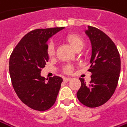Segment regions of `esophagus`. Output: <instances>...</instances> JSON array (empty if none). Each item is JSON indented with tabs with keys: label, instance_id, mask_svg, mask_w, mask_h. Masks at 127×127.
<instances>
[{
	"label": "esophagus",
	"instance_id": "obj_1",
	"mask_svg": "<svg viewBox=\"0 0 127 127\" xmlns=\"http://www.w3.org/2000/svg\"><path fill=\"white\" fill-rule=\"evenodd\" d=\"M69 80H71V78H67V77H64V81L65 82H69Z\"/></svg>",
	"mask_w": 127,
	"mask_h": 127
}]
</instances>
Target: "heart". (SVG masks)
<instances>
[{
  "label": "heart",
  "mask_w": 127,
  "mask_h": 127,
  "mask_svg": "<svg viewBox=\"0 0 127 127\" xmlns=\"http://www.w3.org/2000/svg\"><path fill=\"white\" fill-rule=\"evenodd\" d=\"M66 41L72 46V48L76 51L78 49H82L84 46V41L79 35L76 34H69L65 37ZM48 54L49 56H53L54 54V44L53 42L49 43L48 46ZM65 71L66 73H70L72 71V67L70 66H67L65 68Z\"/></svg>",
  "instance_id": "1"
}]
</instances>
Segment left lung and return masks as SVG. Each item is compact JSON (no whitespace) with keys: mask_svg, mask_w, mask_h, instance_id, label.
Wrapping results in <instances>:
<instances>
[{"mask_svg":"<svg viewBox=\"0 0 127 127\" xmlns=\"http://www.w3.org/2000/svg\"><path fill=\"white\" fill-rule=\"evenodd\" d=\"M85 33L92 45L90 84L80 78L76 93L79 101L89 107H99L108 101L117 88L120 73V58L113 41L100 29L88 26Z\"/></svg>","mask_w":127,"mask_h":127,"instance_id":"8db88e82","label":"left lung"}]
</instances>
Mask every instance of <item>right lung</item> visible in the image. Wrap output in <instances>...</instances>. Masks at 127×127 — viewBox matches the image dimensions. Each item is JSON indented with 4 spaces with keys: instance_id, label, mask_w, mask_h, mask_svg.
<instances>
[{
    "instance_id": "add662e5",
    "label": "right lung",
    "mask_w": 127,
    "mask_h": 127,
    "mask_svg": "<svg viewBox=\"0 0 127 127\" xmlns=\"http://www.w3.org/2000/svg\"><path fill=\"white\" fill-rule=\"evenodd\" d=\"M64 29L31 31L17 44L10 55L9 71L13 87L19 98L32 109L45 111L56 101L63 79L57 76L45 79L41 76V71L49 58L48 39Z\"/></svg>"
}]
</instances>
